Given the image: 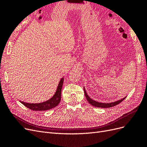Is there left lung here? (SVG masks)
Returning a JSON list of instances; mask_svg holds the SVG:
<instances>
[{"label": "left lung", "mask_w": 147, "mask_h": 147, "mask_svg": "<svg viewBox=\"0 0 147 147\" xmlns=\"http://www.w3.org/2000/svg\"><path fill=\"white\" fill-rule=\"evenodd\" d=\"M84 95H85L86 98L88 100V102L90 103L91 105L94 106V107H99V108H109V107H113L115 105H117L118 104H119V103H121V102L126 98V97H124V98L118 100L117 101H115V102H110V103H102V102H97L94 100L92 99L91 98H90V97L88 96V95L87 94V93L86 92L85 90V88L84 87Z\"/></svg>", "instance_id": "obj_1"}]
</instances>
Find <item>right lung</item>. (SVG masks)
I'll return each instance as SVG.
<instances>
[{"mask_svg": "<svg viewBox=\"0 0 147 147\" xmlns=\"http://www.w3.org/2000/svg\"><path fill=\"white\" fill-rule=\"evenodd\" d=\"M64 82V78H62L59 83L58 86H57L56 91L51 99L49 100L42 102V103H36V104H30V103H26L20 101L21 104H23L28 109L32 110L34 111H45L50 110L56 107V106L58 105L61 99V90L63 88Z\"/></svg>", "mask_w": 147, "mask_h": 147, "instance_id": "obj_1", "label": "right lung"}]
</instances>
